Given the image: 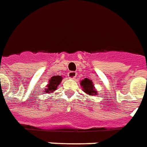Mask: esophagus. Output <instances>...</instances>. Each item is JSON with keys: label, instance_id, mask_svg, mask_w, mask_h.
<instances>
[{"label": "esophagus", "instance_id": "34e87169", "mask_svg": "<svg viewBox=\"0 0 147 147\" xmlns=\"http://www.w3.org/2000/svg\"><path fill=\"white\" fill-rule=\"evenodd\" d=\"M76 76H77V73H76V71H71L69 72H68V77L71 78V79H74L76 77Z\"/></svg>", "mask_w": 147, "mask_h": 147}]
</instances>
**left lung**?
Wrapping results in <instances>:
<instances>
[{"instance_id": "1", "label": "left lung", "mask_w": 147, "mask_h": 147, "mask_svg": "<svg viewBox=\"0 0 147 147\" xmlns=\"http://www.w3.org/2000/svg\"><path fill=\"white\" fill-rule=\"evenodd\" d=\"M81 86L83 88V90L86 94L89 95H97V92L94 90V84L92 81H90L88 78H84L81 82Z\"/></svg>"}]
</instances>
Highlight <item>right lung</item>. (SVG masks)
<instances>
[{"instance_id": "1", "label": "right lung", "mask_w": 147, "mask_h": 147, "mask_svg": "<svg viewBox=\"0 0 147 147\" xmlns=\"http://www.w3.org/2000/svg\"><path fill=\"white\" fill-rule=\"evenodd\" d=\"M63 78L61 76H53L51 78V79L49 81V84L47 86V88L45 89V92L46 93H51L54 91L55 90H57V86L60 84V82H62Z\"/></svg>"}]
</instances>
